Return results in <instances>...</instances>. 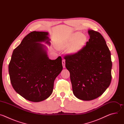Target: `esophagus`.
I'll return each instance as SVG.
<instances>
[{"instance_id": "obj_1", "label": "esophagus", "mask_w": 124, "mask_h": 124, "mask_svg": "<svg viewBox=\"0 0 124 124\" xmlns=\"http://www.w3.org/2000/svg\"><path fill=\"white\" fill-rule=\"evenodd\" d=\"M62 65H63V68H65V60L63 59L62 60Z\"/></svg>"}]
</instances>
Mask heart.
Returning <instances> with one entry per match:
<instances>
[{
	"label": "heart",
	"instance_id": "heart-1",
	"mask_svg": "<svg viewBox=\"0 0 124 124\" xmlns=\"http://www.w3.org/2000/svg\"><path fill=\"white\" fill-rule=\"evenodd\" d=\"M87 42L86 35L80 32L72 33L61 40L57 45L58 48H66L70 46L68 52L70 54H76L84 47Z\"/></svg>",
	"mask_w": 124,
	"mask_h": 124
}]
</instances>
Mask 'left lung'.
Here are the masks:
<instances>
[{"label": "left lung", "instance_id": "obj_1", "mask_svg": "<svg viewBox=\"0 0 124 124\" xmlns=\"http://www.w3.org/2000/svg\"><path fill=\"white\" fill-rule=\"evenodd\" d=\"M90 38L78 54L66 55L65 66L70 73L74 95L83 101L101 96L111 81L110 50L102 35L88 30Z\"/></svg>", "mask_w": 124, "mask_h": 124}]
</instances>
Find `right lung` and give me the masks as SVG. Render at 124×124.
Segmentation results:
<instances>
[{"mask_svg": "<svg viewBox=\"0 0 124 124\" xmlns=\"http://www.w3.org/2000/svg\"><path fill=\"white\" fill-rule=\"evenodd\" d=\"M46 32L33 31L13 51L9 74L16 92L27 100L39 102L52 94L54 81L63 69L62 58L49 59L47 47L50 45Z\"/></svg>", "mask_w": 124, "mask_h": 124, "instance_id": "add662e5", "label": "right lung"}]
</instances>
